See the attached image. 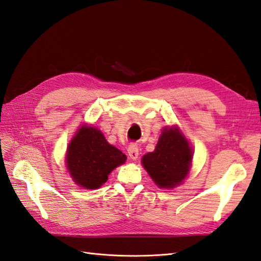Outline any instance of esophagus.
Wrapping results in <instances>:
<instances>
[{
  "mask_svg": "<svg viewBox=\"0 0 261 261\" xmlns=\"http://www.w3.org/2000/svg\"><path fill=\"white\" fill-rule=\"evenodd\" d=\"M128 154L132 160H137L139 155V148L136 143H132L128 148Z\"/></svg>",
  "mask_w": 261,
  "mask_h": 261,
  "instance_id": "obj_1",
  "label": "esophagus"
}]
</instances>
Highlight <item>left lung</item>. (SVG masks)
<instances>
[{
	"instance_id": "left-lung-1",
	"label": "left lung",
	"mask_w": 261,
	"mask_h": 261,
	"mask_svg": "<svg viewBox=\"0 0 261 261\" xmlns=\"http://www.w3.org/2000/svg\"><path fill=\"white\" fill-rule=\"evenodd\" d=\"M192 162V151L177 130L166 128L155 150L142 158V164L160 188L173 189L186 177Z\"/></svg>"
}]
</instances>
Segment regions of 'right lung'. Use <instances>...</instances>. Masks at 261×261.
<instances>
[{"mask_svg": "<svg viewBox=\"0 0 261 261\" xmlns=\"http://www.w3.org/2000/svg\"><path fill=\"white\" fill-rule=\"evenodd\" d=\"M125 159L98 129L84 125L68 146L67 168L76 184L92 190L106 183L109 173L124 163Z\"/></svg>", "mask_w": 261, "mask_h": 261, "instance_id": "obj_1", "label": "right lung"}]
</instances>
